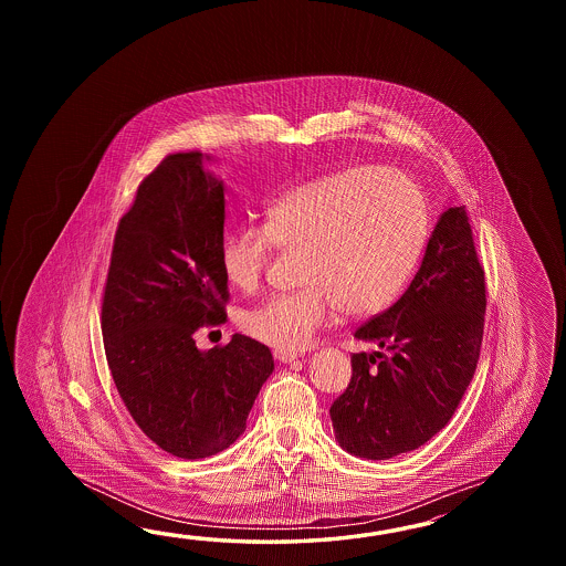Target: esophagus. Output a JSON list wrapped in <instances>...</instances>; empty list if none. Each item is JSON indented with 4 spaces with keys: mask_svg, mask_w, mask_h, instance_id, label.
<instances>
[{
    "mask_svg": "<svg viewBox=\"0 0 566 566\" xmlns=\"http://www.w3.org/2000/svg\"><path fill=\"white\" fill-rule=\"evenodd\" d=\"M273 356L281 364H291V361L300 360L301 358V354H297V352H285V349H275Z\"/></svg>",
    "mask_w": 566,
    "mask_h": 566,
    "instance_id": "esophagus-1",
    "label": "esophagus"
}]
</instances>
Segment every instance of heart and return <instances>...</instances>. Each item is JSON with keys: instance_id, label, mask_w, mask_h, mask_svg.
Segmentation results:
<instances>
[{"instance_id": "obj_1", "label": "heart", "mask_w": 566, "mask_h": 566, "mask_svg": "<svg viewBox=\"0 0 566 566\" xmlns=\"http://www.w3.org/2000/svg\"><path fill=\"white\" fill-rule=\"evenodd\" d=\"M429 234V206L405 174L356 166L305 181L265 210L263 229L237 230L220 242L230 287L251 291L271 247L301 253L300 283L244 315V329L273 348L295 352L337 312H382L407 285Z\"/></svg>"}]
</instances>
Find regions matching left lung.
Segmentation results:
<instances>
[{"label":"left lung","mask_w":566,"mask_h":566,"mask_svg":"<svg viewBox=\"0 0 566 566\" xmlns=\"http://www.w3.org/2000/svg\"><path fill=\"white\" fill-rule=\"evenodd\" d=\"M485 281L465 206L434 224L402 297L356 329L378 346L352 354V380L329 409L337 443L356 458L392 459L446 427L480 360Z\"/></svg>","instance_id":"8db88e82"}]
</instances>
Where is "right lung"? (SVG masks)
Here are the masks:
<instances>
[{"instance_id":"right-lung-1","label":"right lung","mask_w":566,"mask_h":566,"mask_svg":"<svg viewBox=\"0 0 566 566\" xmlns=\"http://www.w3.org/2000/svg\"><path fill=\"white\" fill-rule=\"evenodd\" d=\"M210 159L174 154L142 181L117 227L101 310L108 368L133 421L181 459L232 446L275 370L271 349L251 337L212 349L193 339L227 319L229 301L224 181L205 169Z\"/></svg>"}]
</instances>
